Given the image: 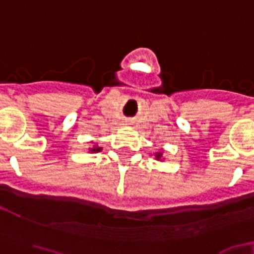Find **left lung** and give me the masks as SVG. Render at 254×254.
Listing matches in <instances>:
<instances>
[{"label": "left lung", "mask_w": 254, "mask_h": 254, "mask_svg": "<svg viewBox=\"0 0 254 254\" xmlns=\"http://www.w3.org/2000/svg\"><path fill=\"white\" fill-rule=\"evenodd\" d=\"M155 159H156V160H163V151H159V152H156V154H155Z\"/></svg>", "instance_id": "left-lung-1"}]
</instances>
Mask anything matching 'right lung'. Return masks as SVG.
Returning a JSON list of instances; mask_svg holds the SVG:
<instances>
[{"label":"right lung","instance_id":"add662e5","mask_svg":"<svg viewBox=\"0 0 254 254\" xmlns=\"http://www.w3.org/2000/svg\"><path fill=\"white\" fill-rule=\"evenodd\" d=\"M89 151H90V152H99V151H102V147H99L98 145H95V146L90 147V149H89Z\"/></svg>","mask_w":254,"mask_h":254}]
</instances>
